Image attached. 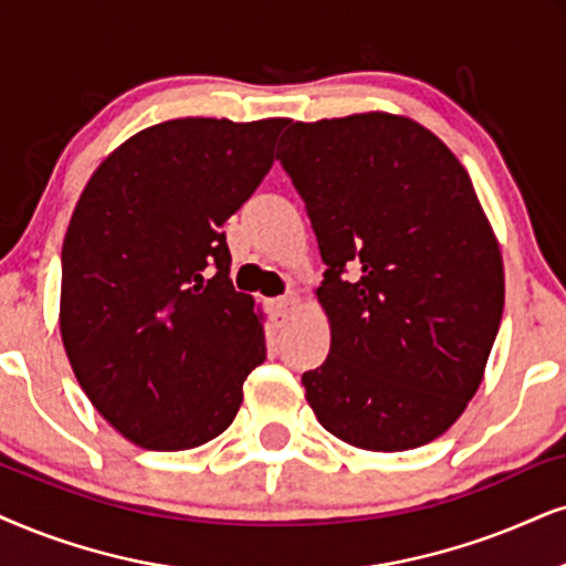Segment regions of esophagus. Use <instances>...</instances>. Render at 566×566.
Wrapping results in <instances>:
<instances>
[{
    "label": "esophagus",
    "mask_w": 566,
    "mask_h": 566,
    "mask_svg": "<svg viewBox=\"0 0 566 566\" xmlns=\"http://www.w3.org/2000/svg\"><path fill=\"white\" fill-rule=\"evenodd\" d=\"M295 303H297V297H274V300H269V313H271V321H274L276 326H284L287 324V318H290V313H292V307H295Z\"/></svg>",
    "instance_id": "1"
}]
</instances>
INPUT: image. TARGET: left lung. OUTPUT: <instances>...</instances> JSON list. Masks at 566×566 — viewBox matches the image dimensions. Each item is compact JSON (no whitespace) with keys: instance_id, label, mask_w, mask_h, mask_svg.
Segmentation results:
<instances>
[{"instance_id":"left-lung-1","label":"left lung","mask_w":566,"mask_h":566,"mask_svg":"<svg viewBox=\"0 0 566 566\" xmlns=\"http://www.w3.org/2000/svg\"><path fill=\"white\" fill-rule=\"evenodd\" d=\"M282 140L328 266L316 297L332 347L303 374L307 405L357 449L423 447L475 397L504 311L502 250L468 169L389 112L292 123Z\"/></svg>"}]
</instances>
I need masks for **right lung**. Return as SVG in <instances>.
<instances>
[{"label": "right lung", "instance_id": "add662e5", "mask_svg": "<svg viewBox=\"0 0 566 566\" xmlns=\"http://www.w3.org/2000/svg\"><path fill=\"white\" fill-rule=\"evenodd\" d=\"M284 125L146 127L77 198L62 245V345L91 405L143 449L217 439L266 360L261 307L232 287L224 221L269 175Z\"/></svg>", "mask_w": 566, "mask_h": 566}]
</instances>
